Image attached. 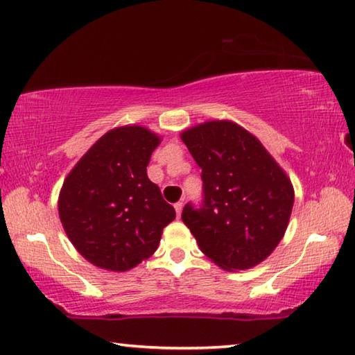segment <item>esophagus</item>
Listing matches in <instances>:
<instances>
[{
	"label": "esophagus",
	"mask_w": 355,
	"mask_h": 355,
	"mask_svg": "<svg viewBox=\"0 0 355 355\" xmlns=\"http://www.w3.org/2000/svg\"><path fill=\"white\" fill-rule=\"evenodd\" d=\"M173 208H175L177 216H180V214H182V209H183V202H177L175 205H173Z\"/></svg>",
	"instance_id": "esophagus-1"
}]
</instances>
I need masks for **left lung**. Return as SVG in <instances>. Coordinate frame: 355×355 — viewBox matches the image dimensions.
<instances>
[{"label":"left lung","mask_w":355,"mask_h":355,"mask_svg":"<svg viewBox=\"0 0 355 355\" xmlns=\"http://www.w3.org/2000/svg\"><path fill=\"white\" fill-rule=\"evenodd\" d=\"M202 169L203 200L182 219L200 250L225 271H243L271 255L290 220V178L248 130L211 120L182 133Z\"/></svg>","instance_id":"1"}]
</instances>
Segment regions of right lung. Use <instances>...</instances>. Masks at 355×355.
Wrapping results in <instances>:
<instances>
[{"mask_svg":"<svg viewBox=\"0 0 355 355\" xmlns=\"http://www.w3.org/2000/svg\"><path fill=\"white\" fill-rule=\"evenodd\" d=\"M159 136L139 125L114 128L65 178L59 218L71 244L107 271H128L158 249L175 209L147 177Z\"/></svg>","mask_w":355,"mask_h":355,"instance_id":"obj_1","label":"right lung"}]
</instances>
